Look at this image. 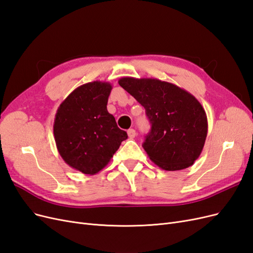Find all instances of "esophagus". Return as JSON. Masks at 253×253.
<instances>
[{"instance_id": "1", "label": "esophagus", "mask_w": 253, "mask_h": 253, "mask_svg": "<svg viewBox=\"0 0 253 253\" xmlns=\"http://www.w3.org/2000/svg\"><path fill=\"white\" fill-rule=\"evenodd\" d=\"M127 136L129 137V139H133V138H135V136H136V131L134 128H129L128 131H127Z\"/></svg>"}]
</instances>
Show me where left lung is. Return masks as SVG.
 <instances>
[{"mask_svg": "<svg viewBox=\"0 0 253 253\" xmlns=\"http://www.w3.org/2000/svg\"><path fill=\"white\" fill-rule=\"evenodd\" d=\"M118 83L145 109L152 126L142 147L152 162L166 171L192 166L208 133L200 101L186 89L154 78L124 77Z\"/></svg>", "mask_w": 253, "mask_h": 253, "instance_id": "left-lung-1", "label": "left lung"}]
</instances>
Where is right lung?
Returning a JSON list of instances; mask_svg holds the SVG:
<instances>
[{
	"mask_svg": "<svg viewBox=\"0 0 253 253\" xmlns=\"http://www.w3.org/2000/svg\"><path fill=\"white\" fill-rule=\"evenodd\" d=\"M112 84L94 81L74 89L57 110L53 136L59 154L73 169L94 175L127 138L108 112Z\"/></svg>",
	"mask_w": 253,
	"mask_h": 253,
	"instance_id": "add662e5",
	"label": "right lung"
}]
</instances>
